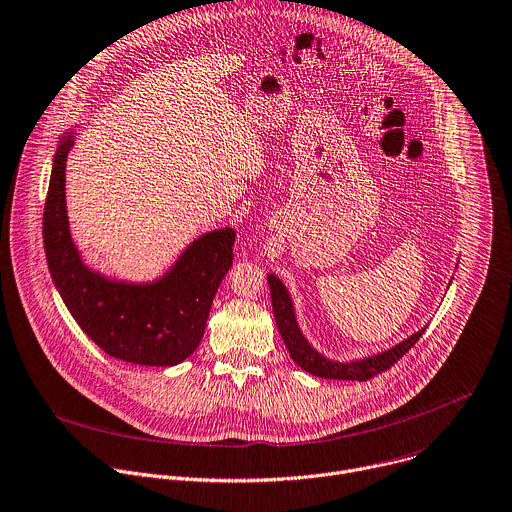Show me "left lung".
<instances>
[{
    "label": "left lung",
    "mask_w": 512,
    "mask_h": 512,
    "mask_svg": "<svg viewBox=\"0 0 512 512\" xmlns=\"http://www.w3.org/2000/svg\"><path fill=\"white\" fill-rule=\"evenodd\" d=\"M267 281H269V289H271L275 323L283 337L285 348L289 350L291 360L301 370H305L317 378L366 382V380L390 370L404 354H408V350L418 342L422 333L426 331V327H422L420 331H416L408 339H404V342H400L398 346H394L382 354H376V356H370L364 360H354V362H333V360H327L323 354H319L301 333L297 319H295L291 295H289L287 287L281 283V279L275 277L273 273H269Z\"/></svg>",
    "instance_id": "1"
}]
</instances>
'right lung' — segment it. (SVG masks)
<instances>
[{"label":"right lung","mask_w":512,"mask_h":512,"mask_svg":"<svg viewBox=\"0 0 512 512\" xmlns=\"http://www.w3.org/2000/svg\"><path fill=\"white\" fill-rule=\"evenodd\" d=\"M74 132L54 154L44 207V249L52 281L68 311L108 356L138 366H177L201 344L213 297L233 265L235 231L195 239L162 277L150 283L110 279L90 269L70 235L66 160Z\"/></svg>","instance_id":"obj_1"}]
</instances>
